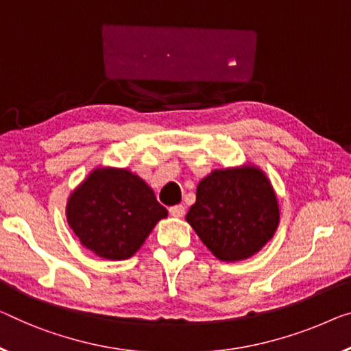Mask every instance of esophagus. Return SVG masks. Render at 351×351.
I'll return each mask as SVG.
<instances>
[{
  "mask_svg": "<svg viewBox=\"0 0 351 351\" xmlns=\"http://www.w3.org/2000/svg\"><path fill=\"white\" fill-rule=\"evenodd\" d=\"M169 211L173 217H182V216H184V213H186V208L182 205H175V206H171Z\"/></svg>",
  "mask_w": 351,
  "mask_h": 351,
  "instance_id": "34e87169",
  "label": "esophagus"
}]
</instances>
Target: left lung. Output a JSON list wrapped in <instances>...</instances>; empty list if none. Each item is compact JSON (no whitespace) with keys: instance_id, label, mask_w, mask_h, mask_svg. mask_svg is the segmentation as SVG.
I'll list each match as a JSON object with an SVG mask.
<instances>
[{"instance_id":"1","label":"left lung","mask_w":351,"mask_h":351,"mask_svg":"<svg viewBox=\"0 0 351 351\" xmlns=\"http://www.w3.org/2000/svg\"><path fill=\"white\" fill-rule=\"evenodd\" d=\"M186 221L221 261H241L273 239L280 222L269 178L255 164L216 169L197 186Z\"/></svg>"}]
</instances>
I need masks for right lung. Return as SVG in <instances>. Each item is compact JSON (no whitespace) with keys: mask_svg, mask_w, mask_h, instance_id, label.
I'll use <instances>...</instances> for the list:
<instances>
[{"mask_svg":"<svg viewBox=\"0 0 351 351\" xmlns=\"http://www.w3.org/2000/svg\"><path fill=\"white\" fill-rule=\"evenodd\" d=\"M169 211L137 173L96 167L71 192L67 226L82 245L106 260H128Z\"/></svg>","mask_w":351,"mask_h":351,"instance_id":"right-lung-1","label":"right lung"}]
</instances>
